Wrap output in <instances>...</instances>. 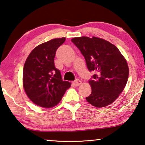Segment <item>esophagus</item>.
Instances as JSON below:
<instances>
[{"instance_id": "1", "label": "esophagus", "mask_w": 145, "mask_h": 145, "mask_svg": "<svg viewBox=\"0 0 145 145\" xmlns=\"http://www.w3.org/2000/svg\"><path fill=\"white\" fill-rule=\"evenodd\" d=\"M81 84V81H80L79 79H76L75 81L73 82V84L74 85V86H79V85Z\"/></svg>"}]
</instances>
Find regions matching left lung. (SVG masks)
<instances>
[{"label": "left lung", "mask_w": 145, "mask_h": 145, "mask_svg": "<svg viewBox=\"0 0 145 145\" xmlns=\"http://www.w3.org/2000/svg\"><path fill=\"white\" fill-rule=\"evenodd\" d=\"M72 42L84 57L89 72L96 74L89 81L91 93L86 99L97 108L116 100L128 81V64L118 48L108 41L95 37H75Z\"/></svg>", "instance_id": "left-lung-1"}]
</instances>
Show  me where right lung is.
<instances>
[{"mask_svg":"<svg viewBox=\"0 0 145 145\" xmlns=\"http://www.w3.org/2000/svg\"><path fill=\"white\" fill-rule=\"evenodd\" d=\"M66 38L54 39L32 50L23 69V86L27 97L35 105L51 108L61 101L71 83L63 81L56 68V51Z\"/></svg>","mask_w":145,"mask_h":145,"instance_id":"right-lung-1","label":"right lung"}]
</instances>
